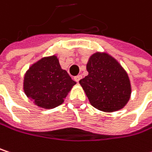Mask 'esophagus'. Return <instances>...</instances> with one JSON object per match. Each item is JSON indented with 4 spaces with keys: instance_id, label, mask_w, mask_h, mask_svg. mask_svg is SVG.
<instances>
[{
    "instance_id": "obj_1",
    "label": "esophagus",
    "mask_w": 152,
    "mask_h": 152,
    "mask_svg": "<svg viewBox=\"0 0 152 152\" xmlns=\"http://www.w3.org/2000/svg\"><path fill=\"white\" fill-rule=\"evenodd\" d=\"M81 78H82V76H80V75H79V76H75V77H74V80L76 81V83H78V82L80 81V79H81Z\"/></svg>"
}]
</instances>
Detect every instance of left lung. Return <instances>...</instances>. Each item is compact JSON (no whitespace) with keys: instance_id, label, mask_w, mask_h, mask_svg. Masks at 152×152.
I'll return each mask as SVG.
<instances>
[{"instance_id":"obj_1","label":"left lung","mask_w":152,"mask_h":152,"mask_svg":"<svg viewBox=\"0 0 152 152\" xmlns=\"http://www.w3.org/2000/svg\"><path fill=\"white\" fill-rule=\"evenodd\" d=\"M88 76L79 81L91 105L99 111L113 113L129 102L132 88L127 71L106 52L91 54L86 64Z\"/></svg>"}]
</instances>
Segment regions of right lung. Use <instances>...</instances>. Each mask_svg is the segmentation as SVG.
<instances>
[{"label":"right lung","instance_id":"right-lung-1","mask_svg":"<svg viewBox=\"0 0 152 152\" xmlns=\"http://www.w3.org/2000/svg\"><path fill=\"white\" fill-rule=\"evenodd\" d=\"M76 83L61 69L59 58L53 54L34 62L25 72L23 89L34 105L52 109L61 105Z\"/></svg>","mask_w":152,"mask_h":152}]
</instances>
